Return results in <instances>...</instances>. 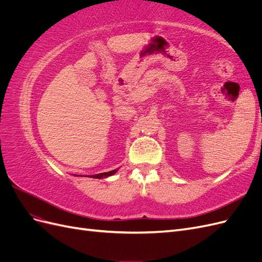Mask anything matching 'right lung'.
<instances>
[{"instance_id": "obj_1", "label": "right lung", "mask_w": 262, "mask_h": 262, "mask_svg": "<svg viewBox=\"0 0 262 262\" xmlns=\"http://www.w3.org/2000/svg\"><path fill=\"white\" fill-rule=\"evenodd\" d=\"M118 169H119V168L114 169V170H112V171H108V172H102V173H97V175H92L91 177H92V178H98V179L106 178V177H108V176H113L114 173H116V172L118 171Z\"/></svg>"}]
</instances>
